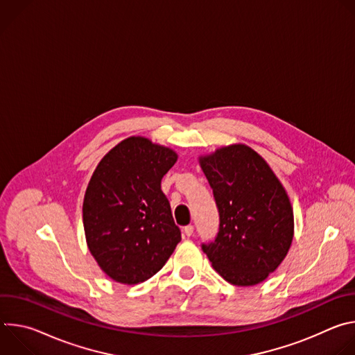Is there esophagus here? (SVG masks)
Segmentation results:
<instances>
[{
    "label": "esophagus",
    "instance_id": "esophagus-1",
    "mask_svg": "<svg viewBox=\"0 0 355 355\" xmlns=\"http://www.w3.org/2000/svg\"><path fill=\"white\" fill-rule=\"evenodd\" d=\"M192 233H193V226H192V225H188V226L184 227V234H185L187 237L192 236Z\"/></svg>",
    "mask_w": 355,
    "mask_h": 355
}]
</instances>
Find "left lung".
<instances>
[{
	"label": "left lung",
	"instance_id": "obj_1",
	"mask_svg": "<svg viewBox=\"0 0 355 355\" xmlns=\"http://www.w3.org/2000/svg\"><path fill=\"white\" fill-rule=\"evenodd\" d=\"M219 211L215 241L202 244L215 271L237 286L268 278L286 257L293 239L289 196L268 163L237 143L200 156Z\"/></svg>",
	"mask_w": 355,
	"mask_h": 355
}]
</instances>
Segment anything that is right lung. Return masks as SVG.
<instances>
[{
    "instance_id": "right-lung-1",
    "label": "right lung",
    "mask_w": 355,
    "mask_h": 355,
    "mask_svg": "<svg viewBox=\"0 0 355 355\" xmlns=\"http://www.w3.org/2000/svg\"><path fill=\"white\" fill-rule=\"evenodd\" d=\"M178 155L143 136H130L103 157L83 202L88 250L110 278L135 285L159 272L181 232L162 180Z\"/></svg>"
}]
</instances>
